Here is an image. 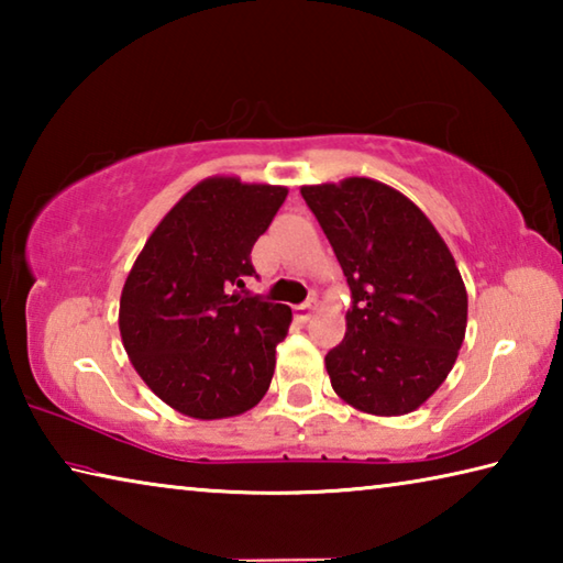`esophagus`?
Segmentation results:
<instances>
[{"mask_svg": "<svg viewBox=\"0 0 563 563\" xmlns=\"http://www.w3.org/2000/svg\"><path fill=\"white\" fill-rule=\"evenodd\" d=\"M316 308H318V300L316 298H310V300H305L300 305H295V318H298L300 322H305V320L312 316V312H316Z\"/></svg>", "mask_w": 563, "mask_h": 563, "instance_id": "1", "label": "esophagus"}]
</instances>
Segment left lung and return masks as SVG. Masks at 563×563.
Masks as SVG:
<instances>
[{"label": "left lung", "mask_w": 563, "mask_h": 563, "mask_svg": "<svg viewBox=\"0 0 563 563\" xmlns=\"http://www.w3.org/2000/svg\"><path fill=\"white\" fill-rule=\"evenodd\" d=\"M300 194L352 292L345 338L325 355L332 389L367 415L415 412L450 375L466 332V288L450 247L379 180L352 176Z\"/></svg>", "instance_id": "obj_1"}]
</instances>
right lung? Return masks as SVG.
I'll list each match as a JSON object with an SVG mask.
<instances>
[{
	"instance_id": "right-lung-1",
	"label": "right lung",
	"mask_w": 563,
	"mask_h": 563,
	"mask_svg": "<svg viewBox=\"0 0 563 563\" xmlns=\"http://www.w3.org/2000/svg\"><path fill=\"white\" fill-rule=\"evenodd\" d=\"M288 188L213 176L148 235L121 290L119 330L141 379L194 419L243 415L268 393L292 310L243 295L251 251Z\"/></svg>"
}]
</instances>
